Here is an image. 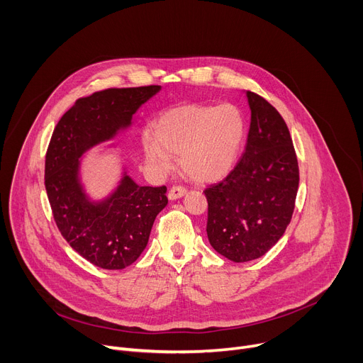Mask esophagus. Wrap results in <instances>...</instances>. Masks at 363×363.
<instances>
[{"mask_svg": "<svg viewBox=\"0 0 363 363\" xmlns=\"http://www.w3.org/2000/svg\"><path fill=\"white\" fill-rule=\"evenodd\" d=\"M185 194H186V188H184V186H181V185H177V186H172V188L169 189L168 198H169L171 201H174V199H178V198L184 196Z\"/></svg>", "mask_w": 363, "mask_h": 363, "instance_id": "1", "label": "esophagus"}]
</instances>
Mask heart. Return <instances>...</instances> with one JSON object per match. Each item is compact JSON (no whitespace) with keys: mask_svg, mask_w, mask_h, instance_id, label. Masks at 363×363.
<instances>
[{"mask_svg":"<svg viewBox=\"0 0 363 363\" xmlns=\"http://www.w3.org/2000/svg\"><path fill=\"white\" fill-rule=\"evenodd\" d=\"M245 136V121L234 105H181L157 122V136L145 135L146 161L160 172L181 155L182 171L194 181L211 184L234 168Z\"/></svg>","mask_w":363,"mask_h":363,"instance_id":"obj_1","label":"heart"}]
</instances>
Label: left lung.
<instances>
[{
	"label": "left lung",
	"instance_id": "left-lung-1",
	"mask_svg": "<svg viewBox=\"0 0 363 363\" xmlns=\"http://www.w3.org/2000/svg\"><path fill=\"white\" fill-rule=\"evenodd\" d=\"M251 111L242 157L221 182L203 191L210 244L234 263L264 255L290 224L298 165L289 128L270 103L247 91Z\"/></svg>",
	"mask_w": 363,
	"mask_h": 363
}]
</instances>
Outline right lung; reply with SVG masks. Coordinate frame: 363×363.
I'll return each mask as SVG.
<instances>
[{
	"label": "right lung",
	"mask_w": 363,
	"mask_h": 363,
	"mask_svg": "<svg viewBox=\"0 0 363 363\" xmlns=\"http://www.w3.org/2000/svg\"><path fill=\"white\" fill-rule=\"evenodd\" d=\"M160 90L106 89L77 99L51 135L44 184L55 221L70 247L100 269L122 270L138 260L168 203L167 186H140L123 172L108 198L90 201L79 178V158L128 129L136 111Z\"/></svg>",
	"instance_id": "add662e5"
}]
</instances>
